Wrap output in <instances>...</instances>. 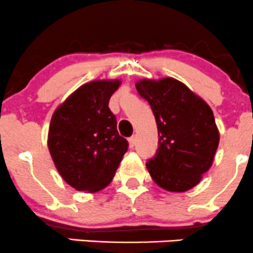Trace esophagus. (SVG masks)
I'll return each instance as SVG.
<instances>
[{
	"mask_svg": "<svg viewBox=\"0 0 253 253\" xmlns=\"http://www.w3.org/2000/svg\"><path fill=\"white\" fill-rule=\"evenodd\" d=\"M136 136H132V137H129L128 138V143H129V148H133L134 145H136Z\"/></svg>",
	"mask_w": 253,
	"mask_h": 253,
	"instance_id": "34e87169",
	"label": "esophagus"
}]
</instances>
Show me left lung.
I'll list each match as a JSON object with an SVG mask.
<instances>
[{"instance_id": "8db88e82", "label": "left lung", "mask_w": 253, "mask_h": 253, "mask_svg": "<svg viewBox=\"0 0 253 253\" xmlns=\"http://www.w3.org/2000/svg\"><path fill=\"white\" fill-rule=\"evenodd\" d=\"M139 95L157 120L159 148L147 163L150 176L169 192H186L211 169L219 144V129L208 104L177 79H139Z\"/></svg>"}]
</instances>
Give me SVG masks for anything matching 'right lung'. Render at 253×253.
<instances>
[{
	"mask_svg": "<svg viewBox=\"0 0 253 253\" xmlns=\"http://www.w3.org/2000/svg\"><path fill=\"white\" fill-rule=\"evenodd\" d=\"M120 79H98L76 89L51 117L47 147L61 177L77 191L105 188L128 148L109 109Z\"/></svg>",
	"mask_w": 253,
	"mask_h": 253,
	"instance_id": "right-lung-1",
	"label": "right lung"
}]
</instances>
